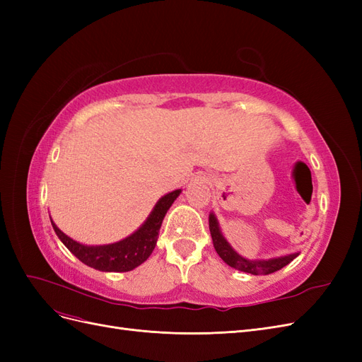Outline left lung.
I'll list each match as a JSON object with an SVG mask.
<instances>
[{"label": "left lung", "instance_id": "1", "mask_svg": "<svg viewBox=\"0 0 362 362\" xmlns=\"http://www.w3.org/2000/svg\"><path fill=\"white\" fill-rule=\"evenodd\" d=\"M210 233L213 238L214 249L228 266H231L240 272L250 273V275H270V273H275L286 267L287 264L298 257L299 254H291L287 257L281 258H273V259H258V261H250L243 257H240L237 252L229 246V243L223 238L221 229H218V223L216 221L214 214H210Z\"/></svg>", "mask_w": 362, "mask_h": 362}]
</instances>
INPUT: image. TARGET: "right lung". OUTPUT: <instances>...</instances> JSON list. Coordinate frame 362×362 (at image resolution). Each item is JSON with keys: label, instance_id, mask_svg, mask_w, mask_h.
<instances>
[{"label": "right lung", "instance_id": "obj_1", "mask_svg": "<svg viewBox=\"0 0 362 362\" xmlns=\"http://www.w3.org/2000/svg\"><path fill=\"white\" fill-rule=\"evenodd\" d=\"M181 190H175L157 202L154 210L146 218V222L141 225L134 234H131L122 242H117L107 246H84L74 242L66 234H63L60 229L52 223L54 231L59 235L72 254L84 264L103 272H129L145 262L152 254L158 238V231L164 216L173 201L178 198Z\"/></svg>", "mask_w": 362, "mask_h": 362}]
</instances>
